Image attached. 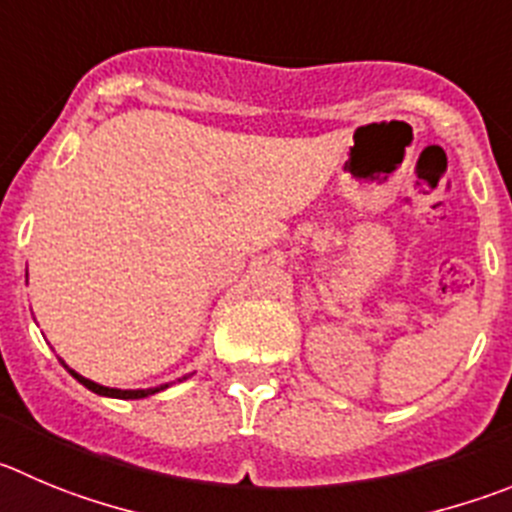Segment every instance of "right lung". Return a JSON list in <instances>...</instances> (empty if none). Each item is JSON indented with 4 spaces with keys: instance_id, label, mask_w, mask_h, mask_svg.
Segmentation results:
<instances>
[{
    "instance_id": "obj_1",
    "label": "right lung",
    "mask_w": 512,
    "mask_h": 512,
    "mask_svg": "<svg viewBox=\"0 0 512 512\" xmlns=\"http://www.w3.org/2000/svg\"><path fill=\"white\" fill-rule=\"evenodd\" d=\"M70 374L75 376V379L80 381V384L85 386V389H90V391H95V394H100V396H113V399H143V396H148V394H156V391H161V389H166V386H161V389H136V391H123V389H108V386H100V384H95V381H90V379H85V376H80V374H75L73 369H68Z\"/></svg>"
}]
</instances>
